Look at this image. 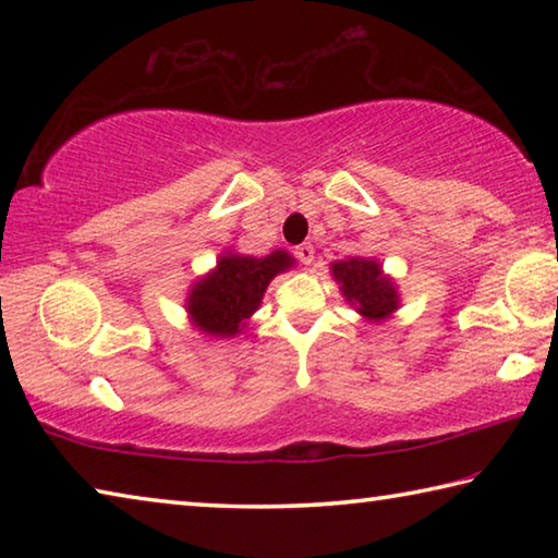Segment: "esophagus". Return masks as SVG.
<instances>
[{
	"label": "esophagus",
	"mask_w": 558,
	"mask_h": 558,
	"mask_svg": "<svg viewBox=\"0 0 558 558\" xmlns=\"http://www.w3.org/2000/svg\"><path fill=\"white\" fill-rule=\"evenodd\" d=\"M295 256H298V260H300V263H305V266H310V263L315 260V248H313V243H302V245H298V248H295Z\"/></svg>",
	"instance_id": "1"
}]
</instances>
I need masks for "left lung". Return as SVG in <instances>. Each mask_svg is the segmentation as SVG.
I'll use <instances>...</instances> for the list:
<instances>
[{
  "mask_svg": "<svg viewBox=\"0 0 558 558\" xmlns=\"http://www.w3.org/2000/svg\"><path fill=\"white\" fill-rule=\"evenodd\" d=\"M332 272L339 286H342L344 298L356 305L364 317L384 319L396 310L399 295H396L393 282L384 276L376 260H339L332 266Z\"/></svg>",
  "mask_w": 558,
  "mask_h": 558,
  "instance_id": "left-lung-1",
  "label": "left lung"
}]
</instances>
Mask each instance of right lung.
Masks as SVG:
<instances>
[{
  "mask_svg": "<svg viewBox=\"0 0 558 558\" xmlns=\"http://www.w3.org/2000/svg\"><path fill=\"white\" fill-rule=\"evenodd\" d=\"M290 266L292 258L286 251H276L266 258L235 253L221 256L216 270L194 286L189 295V315L209 335H239L245 319L258 310L268 282Z\"/></svg>",
  "mask_w": 558,
  "mask_h": 558,
  "instance_id": "add662e5",
  "label": "right lung"
}]
</instances>
